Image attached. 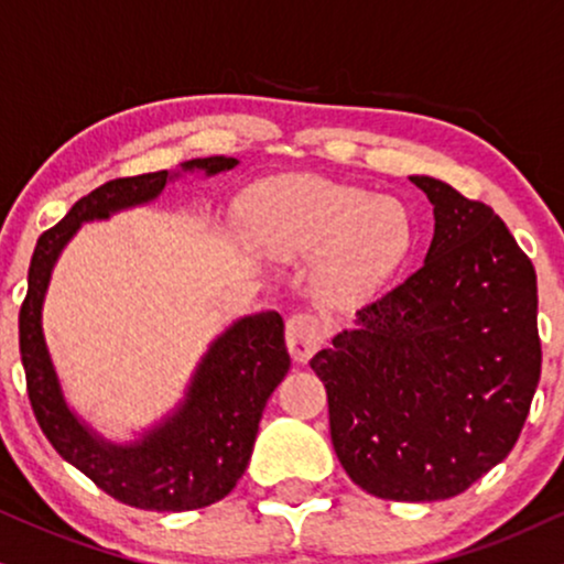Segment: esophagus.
Wrapping results in <instances>:
<instances>
[{
    "label": "esophagus",
    "instance_id": "esophagus-1",
    "mask_svg": "<svg viewBox=\"0 0 564 564\" xmlns=\"http://www.w3.org/2000/svg\"><path fill=\"white\" fill-rule=\"evenodd\" d=\"M325 323L317 315H312V312H294V315L286 319L289 351L296 361L310 359V356L325 344Z\"/></svg>",
    "mask_w": 564,
    "mask_h": 564
}]
</instances>
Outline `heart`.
<instances>
[{
  "label": "heart",
  "mask_w": 564,
  "mask_h": 564,
  "mask_svg": "<svg viewBox=\"0 0 564 564\" xmlns=\"http://www.w3.org/2000/svg\"><path fill=\"white\" fill-rule=\"evenodd\" d=\"M262 237L281 252L330 245L323 283L333 296L359 299L380 289L411 249L401 203L315 176L268 184L254 197Z\"/></svg>",
  "instance_id": "1"
}]
</instances>
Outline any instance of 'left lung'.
Here are the masks:
<instances>
[{"instance_id":"obj_1","label":"left lung","mask_w":564,"mask_h":564,"mask_svg":"<svg viewBox=\"0 0 564 564\" xmlns=\"http://www.w3.org/2000/svg\"><path fill=\"white\" fill-rule=\"evenodd\" d=\"M434 205L424 265L312 356L340 466L369 495L434 502L505 460L541 377L536 270L489 205L411 176Z\"/></svg>"}]
</instances>
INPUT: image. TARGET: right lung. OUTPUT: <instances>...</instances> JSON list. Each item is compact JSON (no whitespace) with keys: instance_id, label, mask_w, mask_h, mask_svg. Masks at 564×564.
Segmentation results:
<instances>
[{"instance_id":"obj_1","label":"right lung","mask_w":564,"mask_h":564,"mask_svg":"<svg viewBox=\"0 0 564 564\" xmlns=\"http://www.w3.org/2000/svg\"><path fill=\"white\" fill-rule=\"evenodd\" d=\"M234 166L237 159L226 155L184 163L187 171L203 169L205 174ZM169 180H174L169 171L124 176L77 199L67 216L35 241L28 294L20 306V356L41 432L64 460L113 500L155 512L205 508L237 487L252 455L262 409L291 367L283 317L260 312L220 335L205 354L180 411L134 445L98 440L67 409L41 333V304L54 262L83 220L109 218L113 210L148 203L161 195Z\"/></svg>"}]
</instances>
